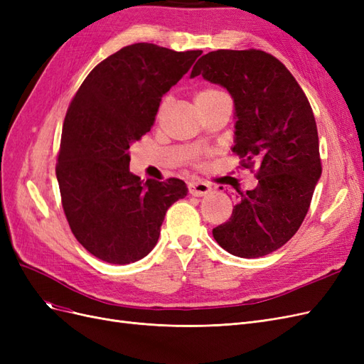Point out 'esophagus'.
I'll return each mask as SVG.
<instances>
[{"instance_id": "1", "label": "esophagus", "mask_w": 364, "mask_h": 364, "mask_svg": "<svg viewBox=\"0 0 364 364\" xmlns=\"http://www.w3.org/2000/svg\"><path fill=\"white\" fill-rule=\"evenodd\" d=\"M188 191L191 196H196V197H200V196H205L208 194L209 191H211V185L206 183V182H190L188 183Z\"/></svg>"}]
</instances>
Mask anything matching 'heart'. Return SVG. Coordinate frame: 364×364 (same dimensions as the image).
<instances>
[{
	"mask_svg": "<svg viewBox=\"0 0 364 364\" xmlns=\"http://www.w3.org/2000/svg\"><path fill=\"white\" fill-rule=\"evenodd\" d=\"M217 94H220V91L211 90V87H209V90H202V91H199V92L196 94V103L205 102V100H208V98H211V97H214Z\"/></svg>",
	"mask_w": 364,
	"mask_h": 364,
	"instance_id": "heart-1",
	"label": "heart"
}]
</instances>
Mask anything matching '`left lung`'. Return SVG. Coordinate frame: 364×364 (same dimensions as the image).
I'll list each match as a JSON object with an SVG mask.
<instances>
[{
	"mask_svg": "<svg viewBox=\"0 0 364 364\" xmlns=\"http://www.w3.org/2000/svg\"><path fill=\"white\" fill-rule=\"evenodd\" d=\"M200 74L232 95V151L243 168L258 165L257 188L237 190L232 215L213 235L235 257L269 255L301 228L322 174L313 109L291 73L266 51H211L194 65L191 77Z\"/></svg>",
	"mask_w": 364,
	"mask_h": 364,
	"instance_id": "obj_1",
	"label": "left lung"
}]
</instances>
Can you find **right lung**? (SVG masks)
<instances>
[{
    "label": "right lung",
    "mask_w": 364,
    "mask_h": 364,
    "mask_svg": "<svg viewBox=\"0 0 364 364\" xmlns=\"http://www.w3.org/2000/svg\"><path fill=\"white\" fill-rule=\"evenodd\" d=\"M200 54L134 43L98 63L73 97L56 176L73 234L98 259L144 258L158 243L167 209L188 191L176 178L142 182L129 171V149L150 130L162 95Z\"/></svg>",
    "instance_id": "right-lung-1"
}]
</instances>
